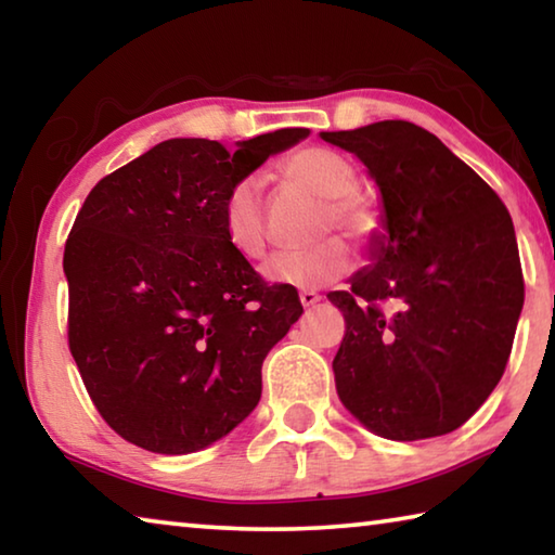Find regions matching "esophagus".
Returning a JSON list of instances; mask_svg holds the SVG:
<instances>
[{"label":"esophagus","instance_id":"34e87169","mask_svg":"<svg viewBox=\"0 0 555 555\" xmlns=\"http://www.w3.org/2000/svg\"><path fill=\"white\" fill-rule=\"evenodd\" d=\"M298 298H300V304H304L306 308H311V306H315L318 300H321L323 296H321V294H315V291H300Z\"/></svg>","mask_w":555,"mask_h":555}]
</instances>
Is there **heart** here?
Returning a JSON list of instances; mask_svg holds the SVG:
<instances>
[{"label": "heart", "instance_id": "1", "mask_svg": "<svg viewBox=\"0 0 555 555\" xmlns=\"http://www.w3.org/2000/svg\"><path fill=\"white\" fill-rule=\"evenodd\" d=\"M281 171L291 183L325 203L321 230H343L357 242H370L379 228V218L367 203L357 198L354 168L335 152L308 146L291 154ZM224 232L234 249L247 259H259L267 251V220L261 205V185L257 178H242L230 188L222 208ZM352 267L350 244L340 237H327L308 249L279 251L261 274L279 286L313 291L343 279Z\"/></svg>", "mask_w": 555, "mask_h": 555}]
</instances>
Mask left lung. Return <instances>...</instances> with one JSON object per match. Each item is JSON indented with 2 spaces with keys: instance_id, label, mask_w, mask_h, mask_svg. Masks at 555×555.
Wrapping results in <instances>:
<instances>
[{
  "instance_id": "1",
  "label": "left lung",
  "mask_w": 555,
  "mask_h": 555,
  "mask_svg": "<svg viewBox=\"0 0 555 555\" xmlns=\"http://www.w3.org/2000/svg\"><path fill=\"white\" fill-rule=\"evenodd\" d=\"M321 137L367 166L384 212L372 264L327 294L345 315L337 397L382 438L446 436L487 401L512 352L524 279L509 210L411 121Z\"/></svg>"
}]
</instances>
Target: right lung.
Returning <instances> with one entry per match:
<instances>
[{"mask_svg":"<svg viewBox=\"0 0 555 555\" xmlns=\"http://www.w3.org/2000/svg\"><path fill=\"white\" fill-rule=\"evenodd\" d=\"M308 129L237 149L168 139L92 188L65 242L68 343L109 428L144 450L212 446L261 397V362L304 306L224 232V198Z\"/></svg>","mask_w":555,"mask_h":555,"instance_id":"1","label":"right lung"}]
</instances>
